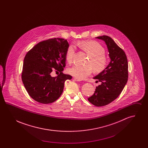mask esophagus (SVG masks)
<instances>
[{
	"label": "esophagus",
	"mask_w": 148,
	"mask_h": 148,
	"mask_svg": "<svg viewBox=\"0 0 148 148\" xmlns=\"http://www.w3.org/2000/svg\"><path fill=\"white\" fill-rule=\"evenodd\" d=\"M74 80H75L76 82H80V81H82V80H80V79H79L76 78V77H75V78H74Z\"/></svg>",
	"instance_id": "esophagus-1"
}]
</instances>
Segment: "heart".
<instances>
[{
  "label": "heart",
  "instance_id": "1",
  "mask_svg": "<svg viewBox=\"0 0 148 148\" xmlns=\"http://www.w3.org/2000/svg\"><path fill=\"white\" fill-rule=\"evenodd\" d=\"M77 46L89 55L86 65H74L68 69V73L72 76L80 80L84 79L92 73V68L96 72L103 71L108 65V59L105 55V49L99 42L95 41H83L77 44ZM76 51V47L70 44L68 47L65 58L71 63Z\"/></svg>",
  "mask_w": 148,
  "mask_h": 148
}]
</instances>
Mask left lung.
<instances>
[{
	"label": "left lung",
	"mask_w": 148,
	"mask_h": 148,
	"mask_svg": "<svg viewBox=\"0 0 148 148\" xmlns=\"http://www.w3.org/2000/svg\"><path fill=\"white\" fill-rule=\"evenodd\" d=\"M96 38L105 42L111 60L105 69L94 77L101 84L88 100L94 106H102L112 103L123 91L127 82L128 63L124 50L110 37L103 35Z\"/></svg>",
	"instance_id": "1"
}]
</instances>
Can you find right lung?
<instances>
[{
  "instance_id": "1",
  "label": "right lung",
  "mask_w": 148,
  "mask_h": 148,
  "mask_svg": "<svg viewBox=\"0 0 148 148\" xmlns=\"http://www.w3.org/2000/svg\"><path fill=\"white\" fill-rule=\"evenodd\" d=\"M69 45L64 39L52 38L38 43L27 53L21 79L29 95L35 101L45 104L53 103L62 95L65 82L72 78L62 72ZM54 69L60 72L56 77L50 75Z\"/></svg>"
}]
</instances>
